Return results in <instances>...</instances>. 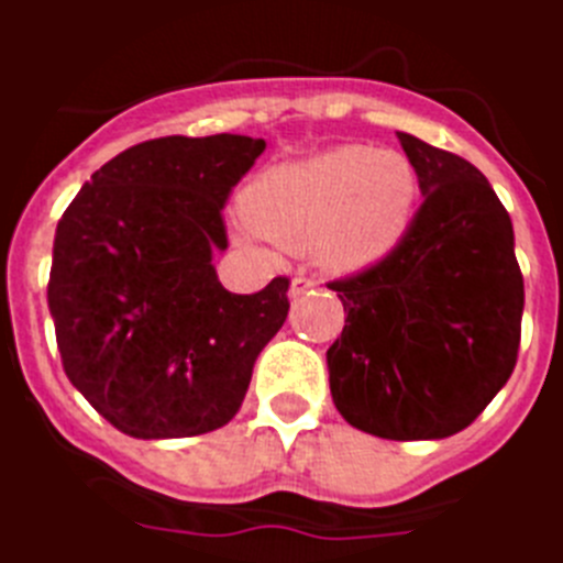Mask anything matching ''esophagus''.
I'll return each instance as SVG.
<instances>
[{"label": "esophagus", "mask_w": 563, "mask_h": 563, "mask_svg": "<svg viewBox=\"0 0 563 563\" xmlns=\"http://www.w3.org/2000/svg\"><path fill=\"white\" fill-rule=\"evenodd\" d=\"M313 287H320V282H317L313 276H296L294 285H290V296H294V299H299L302 294H311Z\"/></svg>", "instance_id": "esophagus-1"}]
</instances>
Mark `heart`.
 I'll use <instances>...</instances> for the list:
<instances>
[{"instance_id": "1", "label": "heart", "mask_w": 563, "mask_h": 563, "mask_svg": "<svg viewBox=\"0 0 563 563\" xmlns=\"http://www.w3.org/2000/svg\"><path fill=\"white\" fill-rule=\"evenodd\" d=\"M417 196L420 178L405 155L338 146L261 173L243 213L285 250L313 252L331 269H364L402 243Z\"/></svg>"}]
</instances>
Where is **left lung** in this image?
Segmentation results:
<instances>
[{"instance_id":"left-lung-1","label":"left lung","mask_w":563,"mask_h":563,"mask_svg":"<svg viewBox=\"0 0 563 563\" xmlns=\"http://www.w3.org/2000/svg\"><path fill=\"white\" fill-rule=\"evenodd\" d=\"M420 211L390 255L331 282L346 311L325 352L334 408L385 440L467 429L511 378L522 273L511 217L470 161L399 132Z\"/></svg>"}]
</instances>
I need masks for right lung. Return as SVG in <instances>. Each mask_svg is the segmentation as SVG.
<instances>
[{
  "label": "right lung",
  "instance_id": "1",
  "mask_svg": "<svg viewBox=\"0 0 563 563\" xmlns=\"http://www.w3.org/2000/svg\"><path fill=\"white\" fill-rule=\"evenodd\" d=\"M267 143L158 137L99 167L58 220L49 311L64 373L129 438H194L241 411L290 278L229 294L222 205Z\"/></svg>",
  "mask_w": 563,
  "mask_h": 563
}]
</instances>
